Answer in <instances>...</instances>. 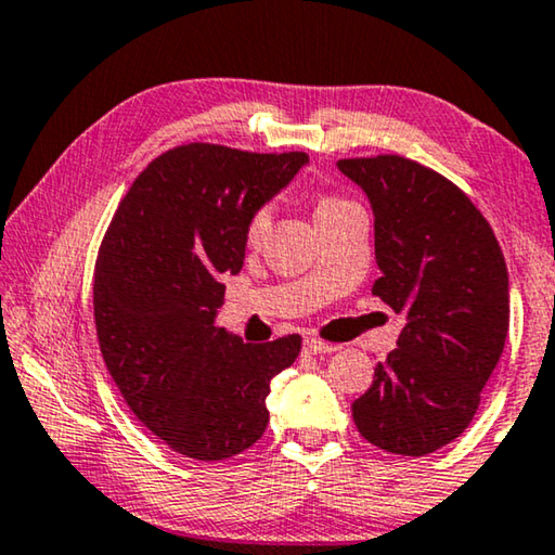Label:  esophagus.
I'll return each mask as SVG.
<instances>
[{"mask_svg": "<svg viewBox=\"0 0 555 555\" xmlns=\"http://www.w3.org/2000/svg\"><path fill=\"white\" fill-rule=\"evenodd\" d=\"M304 351L306 353H328V351H334V346L331 344H326V341H321V338H304Z\"/></svg>", "mask_w": 555, "mask_h": 555, "instance_id": "34e87169", "label": "esophagus"}]
</instances>
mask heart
<instances>
[{"instance_id": "obj_1", "label": "heart", "mask_w": 555, "mask_h": 555, "mask_svg": "<svg viewBox=\"0 0 555 555\" xmlns=\"http://www.w3.org/2000/svg\"><path fill=\"white\" fill-rule=\"evenodd\" d=\"M346 206H351L349 202H346V198H338V196H331V194L319 196L317 219L328 217V214H334V211H341V209H346ZM269 227H271V209H269V206H259V209L251 211L249 221H246V238H249L251 244L261 242V238L267 236Z\"/></svg>"}]
</instances>
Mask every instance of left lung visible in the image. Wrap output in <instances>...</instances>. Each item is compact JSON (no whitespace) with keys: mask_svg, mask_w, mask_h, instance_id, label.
I'll use <instances>...</instances> for the list:
<instances>
[{"mask_svg":"<svg viewBox=\"0 0 555 555\" xmlns=\"http://www.w3.org/2000/svg\"><path fill=\"white\" fill-rule=\"evenodd\" d=\"M374 209L371 292L406 313L396 349L353 401L369 443L426 456L459 438L508 334V271L493 229L456 184L399 154L336 164Z\"/></svg>","mask_w":555,"mask_h":555,"instance_id":"8db88e82","label":"left lung"}]
</instances>
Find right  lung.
<instances>
[{
	"mask_svg": "<svg viewBox=\"0 0 555 555\" xmlns=\"http://www.w3.org/2000/svg\"><path fill=\"white\" fill-rule=\"evenodd\" d=\"M309 156L184 144L121 198L94 269L99 349L142 424L181 456L224 461L267 431L271 378L301 336L246 344L217 326L221 274H238L246 221Z\"/></svg>",
	"mask_w": 555,
	"mask_h": 555,
	"instance_id": "obj_1",
	"label": "right lung"
}]
</instances>
